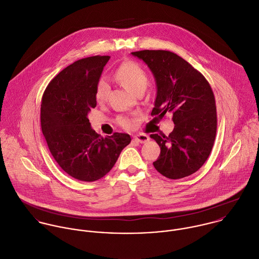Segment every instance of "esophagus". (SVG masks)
<instances>
[{"label": "esophagus", "instance_id": "esophagus-1", "mask_svg": "<svg viewBox=\"0 0 259 259\" xmlns=\"http://www.w3.org/2000/svg\"><path fill=\"white\" fill-rule=\"evenodd\" d=\"M133 140L138 142V143H145L149 140V137L146 134H138V135H135L133 137Z\"/></svg>", "mask_w": 259, "mask_h": 259}]
</instances>
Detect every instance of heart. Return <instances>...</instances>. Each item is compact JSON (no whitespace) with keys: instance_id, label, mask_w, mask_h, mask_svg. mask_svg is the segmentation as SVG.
<instances>
[{"instance_id":"heart-1","label":"heart","mask_w":259,"mask_h":259,"mask_svg":"<svg viewBox=\"0 0 259 259\" xmlns=\"http://www.w3.org/2000/svg\"><path fill=\"white\" fill-rule=\"evenodd\" d=\"M115 77L119 80L129 92L136 94L140 90H145L148 83V75L146 71L135 61H125L123 62L115 71ZM109 83L108 81L102 77L98 80L95 89V99L98 103H104L109 94ZM117 123L127 129L130 130L134 127V121L128 117H119L117 119Z\"/></svg>"}]
</instances>
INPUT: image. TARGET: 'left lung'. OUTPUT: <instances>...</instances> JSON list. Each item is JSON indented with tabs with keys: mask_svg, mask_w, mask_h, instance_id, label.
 Here are the masks:
<instances>
[{
	"mask_svg": "<svg viewBox=\"0 0 259 259\" xmlns=\"http://www.w3.org/2000/svg\"><path fill=\"white\" fill-rule=\"evenodd\" d=\"M132 55L152 71L157 94L151 116L172 115V132L151 134L160 147L155 169L170 180L189 177L208 159L217 131L216 103L205 76L178 54L167 50H141Z\"/></svg>",
	"mask_w": 259,
	"mask_h": 259,
	"instance_id": "8db88e82",
	"label": "left lung"
}]
</instances>
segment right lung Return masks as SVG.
<instances>
[{"label":"right lung","mask_w":259,"mask_h":259,"mask_svg":"<svg viewBox=\"0 0 259 259\" xmlns=\"http://www.w3.org/2000/svg\"><path fill=\"white\" fill-rule=\"evenodd\" d=\"M108 55L74 61L47 85L41 102V129L58 165L70 177L95 182L115 165L131 142L126 133L102 137L92 129L88 114L97 106L95 89Z\"/></svg>","instance_id":"1"}]
</instances>
